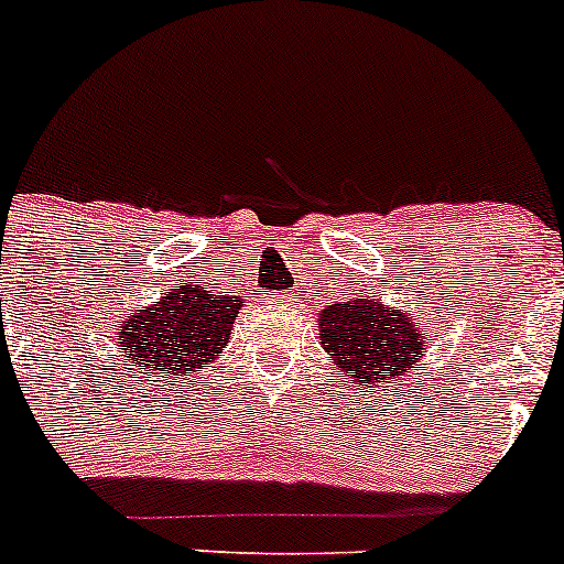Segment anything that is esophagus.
Listing matches in <instances>:
<instances>
[{"label": "esophagus", "instance_id": "1", "mask_svg": "<svg viewBox=\"0 0 564 564\" xmlns=\"http://www.w3.org/2000/svg\"><path fill=\"white\" fill-rule=\"evenodd\" d=\"M278 297V294H275ZM278 303H292V294H281V297H278Z\"/></svg>", "mask_w": 564, "mask_h": 564}]
</instances>
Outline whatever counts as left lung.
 <instances>
[{
	"instance_id": "obj_1",
	"label": "left lung",
	"mask_w": 564,
	"mask_h": 564,
	"mask_svg": "<svg viewBox=\"0 0 564 564\" xmlns=\"http://www.w3.org/2000/svg\"><path fill=\"white\" fill-rule=\"evenodd\" d=\"M427 341V325L408 311L382 305L375 294H358L319 311V344L344 371V382L388 391L393 380L421 369Z\"/></svg>"
}]
</instances>
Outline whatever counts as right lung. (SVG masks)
Masks as SVG:
<instances>
[{"instance_id":"add662e5","label":"right lung","mask_w":564,"mask_h":564,"mask_svg":"<svg viewBox=\"0 0 564 564\" xmlns=\"http://www.w3.org/2000/svg\"><path fill=\"white\" fill-rule=\"evenodd\" d=\"M239 311L242 297L237 294L187 283L171 289L160 303L131 314L120 325L115 344L134 375L140 371L151 382L167 380V386H176L215 364L231 338Z\"/></svg>"}]
</instances>
